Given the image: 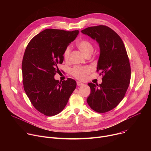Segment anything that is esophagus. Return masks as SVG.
<instances>
[{
  "mask_svg": "<svg viewBox=\"0 0 151 151\" xmlns=\"http://www.w3.org/2000/svg\"><path fill=\"white\" fill-rule=\"evenodd\" d=\"M77 85H78V86H81V85H83V83H82V82H81L78 81V82H77Z\"/></svg>",
  "mask_w": 151,
  "mask_h": 151,
  "instance_id": "obj_1",
  "label": "esophagus"
}]
</instances>
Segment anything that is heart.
I'll list each match as a JSON object with an SVG mask.
<instances>
[{
  "label": "heart",
  "mask_w": 151,
  "mask_h": 151,
  "mask_svg": "<svg viewBox=\"0 0 151 151\" xmlns=\"http://www.w3.org/2000/svg\"><path fill=\"white\" fill-rule=\"evenodd\" d=\"M78 48L85 55L88 56L91 55L94 51V47L91 43L85 39H82L78 41L76 44ZM71 52V48L70 46L66 47L63 53V57L66 61L69 60ZM89 67H75L72 70V74L76 78L80 80H84L87 78V75L90 72Z\"/></svg>",
  "instance_id": "1"
}]
</instances>
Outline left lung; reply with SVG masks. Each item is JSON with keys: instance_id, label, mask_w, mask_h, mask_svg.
Wrapping results in <instances>:
<instances>
[{"instance_id": "obj_1", "label": "left lung", "mask_w": 151, "mask_h": 151, "mask_svg": "<svg viewBox=\"0 0 151 151\" xmlns=\"http://www.w3.org/2000/svg\"><path fill=\"white\" fill-rule=\"evenodd\" d=\"M81 32L98 43L97 70L103 75L101 84H88L91 93L87 103L97 112H108L121 101L130 83L131 68L126 49L119 36L109 27H90Z\"/></svg>"}]
</instances>
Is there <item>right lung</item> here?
<instances>
[{
    "mask_svg": "<svg viewBox=\"0 0 151 151\" xmlns=\"http://www.w3.org/2000/svg\"><path fill=\"white\" fill-rule=\"evenodd\" d=\"M78 30L46 29L36 35L26 47L22 62L24 91L33 106L40 113L51 116L61 112L76 87L71 78L54 79L63 53Z\"/></svg>",
    "mask_w": 151,
    "mask_h": 151,
    "instance_id": "right-lung-1",
    "label": "right lung"
}]
</instances>
